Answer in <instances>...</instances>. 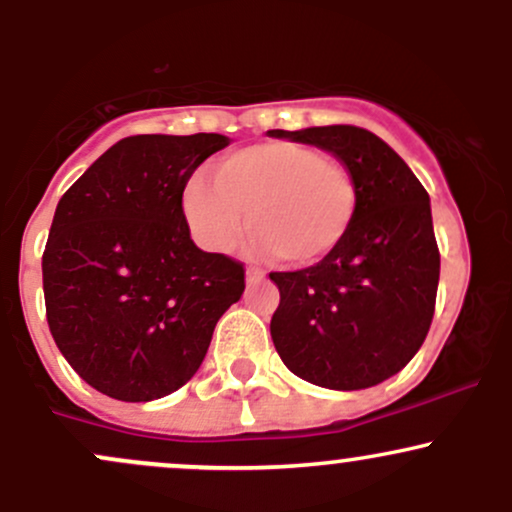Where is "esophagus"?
Returning <instances> with one entry per match:
<instances>
[{
    "instance_id": "1",
    "label": "esophagus",
    "mask_w": 512,
    "mask_h": 512,
    "mask_svg": "<svg viewBox=\"0 0 512 512\" xmlns=\"http://www.w3.org/2000/svg\"><path fill=\"white\" fill-rule=\"evenodd\" d=\"M264 276H267V274H264L262 269H257V267H248V272H245V279H248V284H260Z\"/></svg>"
}]
</instances>
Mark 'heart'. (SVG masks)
Listing matches in <instances>:
<instances>
[{"mask_svg":"<svg viewBox=\"0 0 512 512\" xmlns=\"http://www.w3.org/2000/svg\"><path fill=\"white\" fill-rule=\"evenodd\" d=\"M361 192L349 168L315 146L260 142L192 175L182 187V214L199 245L226 252L250 223L252 245L305 267L330 257L354 228Z\"/></svg>","mask_w":512,"mask_h":512,"instance_id":"b5f03b06","label":"heart"}]
</instances>
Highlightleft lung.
Listing matches in <instances>:
<instances>
[{
    "instance_id": "obj_1",
    "label": "left lung",
    "mask_w": 512,
    "mask_h": 512,
    "mask_svg": "<svg viewBox=\"0 0 512 512\" xmlns=\"http://www.w3.org/2000/svg\"><path fill=\"white\" fill-rule=\"evenodd\" d=\"M267 134L330 151L361 192L354 228L330 257L269 274L281 293L269 325L276 351L291 373L313 385L363 390L383 383L421 349L436 310L440 252L428 192L368 129Z\"/></svg>"
}]
</instances>
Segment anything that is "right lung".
Wrapping results in <instances>:
<instances>
[{
	"mask_svg": "<svg viewBox=\"0 0 512 512\" xmlns=\"http://www.w3.org/2000/svg\"><path fill=\"white\" fill-rule=\"evenodd\" d=\"M228 146L223 134L120 139L64 192L43 252L57 349L88 385L122 402L182 387L219 317L245 291L243 264L199 250L182 187Z\"/></svg>",
	"mask_w": 512,
	"mask_h": 512,
	"instance_id": "right-lung-1",
	"label": "right lung"
}]
</instances>
